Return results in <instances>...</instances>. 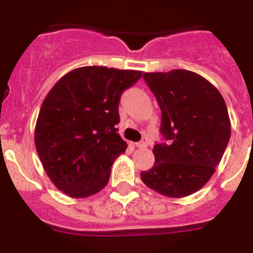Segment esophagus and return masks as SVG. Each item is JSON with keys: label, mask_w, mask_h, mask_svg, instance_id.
Instances as JSON below:
<instances>
[{"label": "esophagus", "mask_w": 253, "mask_h": 253, "mask_svg": "<svg viewBox=\"0 0 253 253\" xmlns=\"http://www.w3.org/2000/svg\"><path fill=\"white\" fill-rule=\"evenodd\" d=\"M135 147H137V148H147V147H148V140L143 139L142 142L135 143Z\"/></svg>", "instance_id": "obj_1"}]
</instances>
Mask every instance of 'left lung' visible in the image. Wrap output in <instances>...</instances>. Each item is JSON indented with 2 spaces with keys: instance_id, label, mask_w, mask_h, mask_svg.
Instances as JSON below:
<instances>
[{
  "instance_id": "8db88e82",
  "label": "left lung",
  "mask_w": 253,
  "mask_h": 253,
  "mask_svg": "<svg viewBox=\"0 0 253 253\" xmlns=\"http://www.w3.org/2000/svg\"><path fill=\"white\" fill-rule=\"evenodd\" d=\"M143 78L162 111L161 133L167 143L153 147L154 166L140 177L169 198L191 195L213 176L231 138L224 99L208 80L186 69Z\"/></svg>"
}]
</instances>
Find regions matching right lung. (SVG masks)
I'll list each match as a JSON object with an SVG mask.
<instances>
[{
	"label": "right lung",
	"mask_w": 253,
	"mask_h": 253,
	"mask_svg": "<svg viewBox=\"0 0 253 253\" xmlns=\"http://www.w3.org/2000/svg\"><path fill=\"white\" fill-rule=\"evenodd\" d=\"M140 77V71L81 67L49 91L35 125V147L58 190L87 198L106 186L114 161L128 146L116 128L120 96Z\"/></svg>",
	"instance_id": "right-lung-1"
}]
</instances>
